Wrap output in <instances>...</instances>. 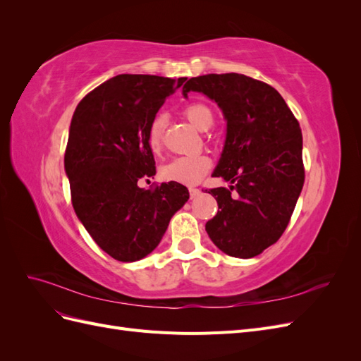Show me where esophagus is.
<instances>
[{
  "label": "esophagus",
  "instance_id": "esophagus-1",
  "mask_svg": "<svg viewBox=\"0 0 361 361\" xmlns=\"http://www.w3.org/2000/svg\"><path fill=\"white\" fill-rule=\"evenodd\" d=\"M199 194H200V190H199V188H190V195H191V199H195V197H197Z\"/></svg>",
  "mask_w": 361,
  "mask_h": 361
}]
</instances>
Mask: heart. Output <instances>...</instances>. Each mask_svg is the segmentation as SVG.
<instances>
[{
	"label": "heart",
	"instance_id": "obj_1",
	"mask_svg": "<svg viewBox=\"0 0 361 361\" xmlns=\"http://www.w3.org/2000/svg\"><path fill=\"white\" fill-rule=\"evenodd\" d=\"M183 116L188 122L199 130L211 129L215 123L214 111L209 106L202 102L190 104L183 110ZM167 126V117L158 114L152 120L147 129V143L154 152H159L164 143V130ZM212 161L206 155H191V157H179L174 158L161 169V176L166 180H173L183 185H195L199 183L206 173L211 170Z\"/></svg>",
	"mask_w": 361,
	"mask_h": 361
}]
</instances>
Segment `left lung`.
Listing matches in <instances>:
<instances>
[{"label": "left lung", "mask_w": 361, "mask_h": 361, "mask_svg": "<svg viewBox=\"0 0 361 361\" xmlns=\"http://www.w3.org/2000/svg\"><path fill=\"white\" fill-rule=\"evenodd\" d=\"M182 92L204 93L227 120L224 150L212 176L232 185L206 190L220 209L206 232L226 255L255 257L286 231L302 190L298 120L274 87L241 73L195 76Z\"/></svg>", "instance_id": "obj_1"}]
</instances>
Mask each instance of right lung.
Wrapping results in <instances>:
<instances>
[{
	"mask_svg": "<svg viewBox=\"0 0 361 361\" xmlns=\"http://www.w3.org/2000/svg\"><path fill=\"white\" fill-rule=\"evenodd\" d=\"M187 78L122 73L87 93L73 113L64 154L73 209L106 255L135 262L152 253L188 200L178 182L140 188L157 173L147 129Z\"/></svg>",
	"mask_w": 361,
	"mask_h": 361,
	"instance_id": "obj_1",
	"label": "right lung"
}]
</instances>
